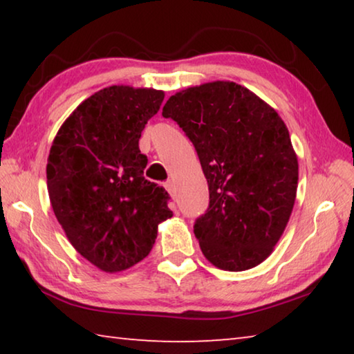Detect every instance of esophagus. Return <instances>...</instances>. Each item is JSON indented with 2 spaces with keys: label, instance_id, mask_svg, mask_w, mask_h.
<instances>
[{
  "label": "esophagus",
  "instance_id": "esophagus-1",
  "mask_svg": "<svg viewBox=\"0 0 354 354\" xmlns=\"http://www.w3.org/2000/svg\"><path fill=\"white\" fill-rule=\"evenodd\" d=\"M164 187L170 192V194H175V181L173 179H167L164 183Z\"/></svg>",
  "mask_w": 354,
  "mask_h": 354
}]
</instances>
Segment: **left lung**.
<instances>
[{"instance_id":"1","label":"left lung","mask_w":354,"mask_h":354,"mask_svg":"<svg viewBox=\"0 0 354 354\" xmlns=\"http://www.w3.org/2000/svg\"><path fill=\"white\" fill-rule=\"evenodd\" d=\"M162 115L194 143L209 207L194 232L206 259L243 272L272 254L290 218L298 160L278 112L247 87L214 81L171 95Z\"/></svg>"}]
</instances>
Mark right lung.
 I'll list each match as a JSON object with an SVG mask.
<instances>
[{
	"label": "right lung",
	"mask_w": 354,
	"mask_h": 354,
	"mask_svg": "<svg viewBox=\"0 0 354 354\" xmlns=\"http://www.w3.org/2000/svg\"><path fill=\"white\" fill-rule=\"evenodd\" d=\"M154 88L111 86L71 112L53 140L48 195L70 243L107 273L151 251L158 225L171 217L164 187L143 178L139 139L164 101Z\"/></svg>",
	"instance_id": "right-lung-1"
}]
</instances>
